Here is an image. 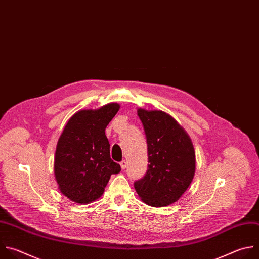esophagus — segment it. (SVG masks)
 I'll return each mask as SVG.
<instances>
[{
  "label": "esophagus",
  "instance_id": "1",
  "mask_svg": "<svg viewBox=\"0 0 259 259\" xmlns=\"http://www.w3.org/2000/svg\"><path fill=\"white\" fill-rule=\"evenodd\" d=\"M120 166H121L122 169H125V168H126V161H125V160H122V161L120 162Z\"/></svg>",
  "mask_w": 259,
  "mask_h": 259
}]
</instances>
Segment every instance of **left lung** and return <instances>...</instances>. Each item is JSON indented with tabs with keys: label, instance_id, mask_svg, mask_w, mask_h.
I'll use <instances>...</instances> for the list:
<instances>
[{
	"label": "left lung",
	"instance_id": "8db88e82",
	"mask_svg": "<svg viewBox=\"0 0 259 259\" xmlns=\"http://www.w3.org/2000/svg\"><path fill=\"white\" fill-rule=\"evenodd\" d=\"M148 146V169L134 183L139 197L153 207L177 202L191 185L195 151L185 130L169 114L138 109Z\"/></svg>",
	"mask_w": 259,
	"mask_h": 259
}]
</instances>
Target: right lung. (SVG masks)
Segmentation results:
<instances>
[{"label": "right lung", "mask_w": 259, "mask_h": 259, "mask_svg": "<svg viewBox=\"0 0 259 259\" xmlns=\"http://www.w3.org/2000/svg\"><path fill=\"white\" fill-rule=\"evenodd\" d=\"M109 103L96 110H80L66 123L56 147L54 172L60 192L75 203L88 204L104 193L120 165L110 158L105 128L119 110Z\"/></svg>", "instance_id": "1"}]
</instances>
